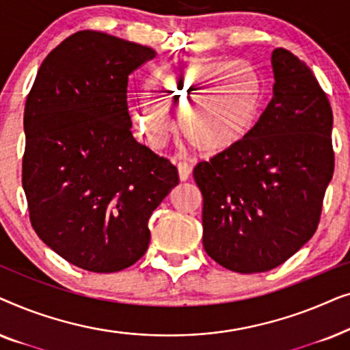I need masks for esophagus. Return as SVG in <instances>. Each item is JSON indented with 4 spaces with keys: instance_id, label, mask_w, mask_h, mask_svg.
<instances>
[{
    "instance_id": "esophagus-1",
    "label": "esophagus",
    "mask_w": 350,
    "mask_h": 350,
    "mask_svg": "<svg viewBox=\"0 0 350 350\" xmlns=\"http://www.w3.org/2000/svg\"><path fill=\"white\" fill-rule=\"evenodd\" d=\"M176 169H178V176L181 181H186L191 176V172H193V167H191L188 162H178L176 164Z\"/></svg>"
}]
</instances>
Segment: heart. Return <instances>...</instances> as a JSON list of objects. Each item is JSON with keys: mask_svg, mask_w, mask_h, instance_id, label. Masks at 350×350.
<instances>
[{"mask_svg": "<svg viewBox=\"0 0 350 350\" xmlns=\"http://www.w3.org/2000/svg\"><path fill=\"white\" fill-rule=\"evenodd\" d=\"M157 92L172 114H183L185 135L204 152L224 151L245 140L260 122L266 105L265 84L258 71L232 60L183 66ZM168 112L162 105L145 102L133 114L138 133L154 150L164 145L174 126Z\"/></svg>", "mask_w": 350, "mask_h": 350, "instance_id": "obj_1", "label": "heart"}]
</instances>
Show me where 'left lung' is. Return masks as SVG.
Returning a JSON list of instances; mask_svg holds the SVG:
<instances>
[{
    "mask_svg": "<svg viewBox=\"0 0 350 350\" xmlns=\"http://www.w3.org/2000/svg\"><path fill=\"white\" fill-rule=\"evenodd\" d=\"M274 95L250 135L194 167L207 255L241 274L274 269L317 231L333 178V111L308 65L272 51Z\"/></svg>",
    "mask_w": 350,
    "mask_h": 350,
    "instance_id": "8db88e82",
    "label": "left lung"
}]
</instances>
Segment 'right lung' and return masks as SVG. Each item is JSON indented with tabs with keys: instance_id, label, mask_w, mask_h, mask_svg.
Returning a JSON list of instances; mask_svg holds the SVG:
<instances>
[{
	"instance_id": "add662e5",
	"label": "right lung",
	"mask_w": 350,
	"mask_h": 350,
	"mask_svg": "<svg viewBox=\"0 0 350 350\" xmlns=\"http://www.w3.org/2000/svg\"><path fill=\"white\" fill-rule=\"evenodd\" d=\"M151 47L83 30L46 57L27 97L22 186L47 247L90 272L132 266L178 170L132 135L129 75Z\"/></svg>"
}]
</instances>
